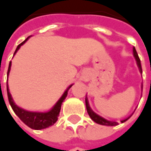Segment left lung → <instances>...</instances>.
<instances>
[{
    "instance_id": "left-lung-1",
    "label": "left lung",
    "mask_w": 151,
    "mask_h": 151,
    "mask_svg": "<svg viewBox=\"0 0 151 151\" xmlns=\"http://www.w3.org/2000/svg\"><path fill=\"white\" fill-rule=\"evenodd\" d=\"M133 52H134V57L135 58V60H136V62H137V65L139 67V72L140 73H142V68H141V63H140V60L139 58V56L137 54V52H136V50L135 48L134 47L133 48ZM85 104H86V109H87V112H88V115H89V117L91 118L97 124H102V125H107V126H115V125H117L118 123L117 122H114V121H109V120H107L105 119H104L101 116H99V114H97L96 113H94V112L92 110V109L89 106V104H88V98L86 97L85 98ZM130 117V116H129ZM129 117H128L127 119H124L121 121V123L125 122L126 120H128Z\"/></svg>"
}]
</instances>
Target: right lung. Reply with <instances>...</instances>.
Listing matches in <instances>:
<instances>
[{"label":"right lung","instance_id":"add662e5","mask_svg":"<svg viewBox=\"0 0 151 151\" xmlns=\"http://www.w3.org/2000/svg\"><path fill=\"white\" fill-rule=\"evenodd\" d=\"M30 37H28L27 39L25 40L24 42H22L21 44H19L17 47V49L15 51L14 54H16V52L18 51V49L21 47L22 45H23ZM11 66H12V62H10L9 63V68H8L7 71V77L9 75V73L11 70ZM73 86L70 85L66 90L63 94L62 95V97L58 99V101L55 104V105L48 112H31L25 110L23 109L18 107L14 102L12 97L11 95L10 92H9V88H8V84L6 83V90H7V97L9 103L11 104V106L12 108L13 111L15 112V114L19 117V119L22 121V122L27 125L28 127L33 129H46V128L52 126V124H54L55 123L57 122L58 118L59 115L60 109H61V106L63 102L64 101V99H66V97L68 95V91L70 88L71 87Z\"/></svg>","mask_w":151,"mask_h":151}]
</instances>
